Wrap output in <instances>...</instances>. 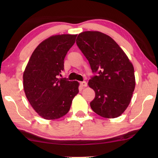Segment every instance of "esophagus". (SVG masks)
I'll list each match as a JSON object with an SVG mask.
<instances>
[{"label":"esophagus","mask_w":158,"mask_h":158,"mask_svg":"<svg viewBox=\"0 0 158 158\" xmlns=\"http://www.w3.org/2000/svg\"><path fill=\"white\" fill-rule=\"evenodd\" d=\"M80 84H81V85L82 87H86V86H87V83H86L85 81L80 82Z\"/></svg>","instance_id":"34e87169"}]
</instances>
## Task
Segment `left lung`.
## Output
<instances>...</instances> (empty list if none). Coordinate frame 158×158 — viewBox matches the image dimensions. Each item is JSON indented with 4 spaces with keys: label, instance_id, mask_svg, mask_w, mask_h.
<instances>
[{
    "label": "left lung",
    "instance_id": "8db88e82",
    "mask_svg": "<svg viewBox=\"0 0 158 158\" xmlns=\"http://www.w3.org/2000/svg\"><path fill=\"white\" fill-rule=\"evenodd\" d=\"M77 45L94 73L88 85L95 92L92 109L105 118H115L129 105L135 88L134 67L114 40L98 31L80 33Z\"/></svg>",
    "mask_w": 158,
    "mask_h": 158
}]
</instances>
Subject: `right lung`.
Listing matches in <instances>:
<instances>
[{
  "instance_id": "right-lung-1",
  "label": "right lung",
  "mask_w": 158,
  "mask_h": 158,
  "mask_svg": "<svg viewBox=\"0 0 158 158\" xmlns=\"http://www.w3.org/2000/svg\"><path fill=\"white\" fill-rule=\"evenodd\" d=\"M77 35H55L37 46L23 75V89L32 108L45 119H56L69 112L79 92V83L58 79L67 52Z\"/></svg>"
}]
</instances>
